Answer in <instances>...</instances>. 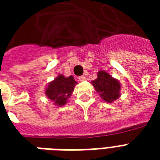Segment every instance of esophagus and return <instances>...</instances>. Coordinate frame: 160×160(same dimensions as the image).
<instances>
[{
	"instance_id": "obj_1",
	"label": "esophagus",
	"mask_w": 160,
	"mask_h": 160,
	"mask_svg": "<svg viewBox=\"0 0 160 160\" xmlns=\"http://www.w3.org/2000/svg\"><path fill=\"white\" fill-rule=\"evenodd\" d=\"M85 80H86V77H85V75H82V76L79 77V80H80V81H81V82H82V81H85Z\"/></svg>"
}]
</instances>
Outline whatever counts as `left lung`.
<instances>
[{
	"label": "left lung",
	"mask_w": 160,
	"mask_h": 160,
	"mask_svg": "<svg viewBox=\"0 0 160 160\" xmlns=\"http://www.w3.org/2000/svg\"><path fill=\"white\" fill-rule=\"evenodd\" d=\"M91 84L105 102L113 103L120 96L121 85L119 81L105 70H100L97 73V79L92 80Z\"/></svg>",
	"instance_id": "1"
}]
</instances>
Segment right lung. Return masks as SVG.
I'll list each match as a JSON object with an SVG mask.
<instances>
[{"label":"right lung","mask_w":160,"mask_h":160,"mask_svg":"<svg viewBox=\"0 0 160 160\" xmlns=\"http://www.w3.org/2000/svg\"><path fill=\"white\" fill-rule=\"evenodd\" d=\"M76 84L78 83L74 80L72 75L65 77L63 75H59L47 85L45 94L49 100L54 102V105L63 106L72 95Z\"/></svg>","instance_id":"obj_1"}]
</instances>
